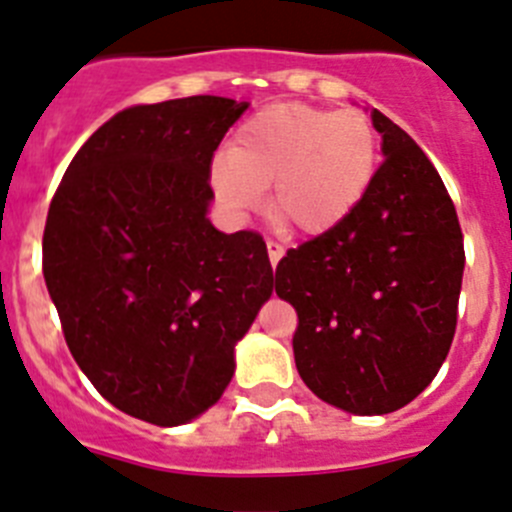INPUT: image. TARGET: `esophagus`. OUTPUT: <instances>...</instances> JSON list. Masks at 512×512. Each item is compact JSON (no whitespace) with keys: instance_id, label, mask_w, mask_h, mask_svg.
<instances>
[{"instance_id":"34e87169","label":"esophagus","mask_w":512,"mask_h":512,"mask_svg":"<svg viewBox=\"0 0 512 512\" xmlns=\"http://www.w3.org/2000/svg\"><path fill=\"white\" fill-rule=\"evenodd\" d=\"M285 255V250H283V245H280V242H275V239H267V257H270V265H278L280 262V257Z\"/></svg>"}]
</instances>
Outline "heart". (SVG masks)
I'll use <instances>...</instances> for the list:
<instances>
[{"mask_svg":"<svg viewBox=\"0 0 512 512\" xmlns=\"http://www.w3.org/2000/svg\"><path fill=\"white\" fill-rule=\"evenodd\" d=\"M380 165V140L362 109L273 104L234 132L229 155L211 163V188L224 209L247 214L270 189L273 216L290 232L316 237L344 224L367 199Z\"/></svg>","mask_w":512,"mask_h":512,"instance_id":"obj_1","label":"heart"}]
</instances>
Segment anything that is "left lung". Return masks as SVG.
I'll return each mask as SVG.
<instances>
[{
    "instance_id": "obj_1",
    "label": "left lung",
    "mask_w": 512,
    "mask_h": 512,
    "mask_svg": "<svg viewBox=\"0 0 512 512\" xmlns=\"http://www.w3.org/2000/svg\"><path fill=\"white\" fill-rule=\"evenodd\" d=\"M385 160L347 222L285 252L275 293L298 313V375L326 403L382 416L436 377L457 331L464 239L434 163L375 109Z\"/></svg>"
}]
</instances>
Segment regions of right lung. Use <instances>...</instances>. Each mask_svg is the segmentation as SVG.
Segmentation results:
<instances>
[{
	"instance_id": "right-lung-1",
	"label": "right lung",
	"mask_w": 512,
	"mask_h": 512,
	"mask_svg": "<svg viewBox=\"0 0 512 512\" xmlns=\"http://www.w3.org/2000/svg\"><path fill=\"white\" fill-rule=\"evenodd\" d=\"M245 109L224 96L124 109L50 201L43 275L68 349L114 408L155 426L222 398L234 344L273 293L260 234L206 219L211 158Z\"/></svg>"
}]
</instances>
